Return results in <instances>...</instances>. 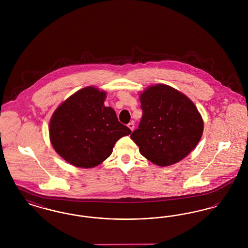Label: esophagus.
Returning a JSON list of instances; mask_svg holds the SVG:
<instances>
[{
    "mask_svg": "<svg viewBox=\"0 0 248 248\" xmlns=\"http://www.w3.org/2000/svg\"><path fill=\"white\" fill-rule=\"evenodd\" d=\"M127 126L129 127L131 131H133L134 128H135V124H134V122H131V123H129V124H127Z\"/></svg>",
    "mask_w": 248,
    "mask_h": 248,
    "instance_id": "obj_1",
    "label": "esophagus"
}]
</instances>
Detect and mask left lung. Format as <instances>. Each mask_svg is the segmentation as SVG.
I'll use <instances>...</instances> for the list:
<instances>
[{
  "mask_svg": "<svg viewBox=\"0 0 248 248\" xmlns=\"http://www.w3.org/2000/svg\"><path fill=\"white\" fill-rule=\"evenodd\" d=\"M141 121L130 136L154 165L184 159L200 141L203 121L193 102L177 89L158 83L140 94Z\"/></svg>",
  "mask_w": 248,
  "mask_h": 248,
  "instance_id": "obj_1",
  "label": "left lung"
}]
</instances>
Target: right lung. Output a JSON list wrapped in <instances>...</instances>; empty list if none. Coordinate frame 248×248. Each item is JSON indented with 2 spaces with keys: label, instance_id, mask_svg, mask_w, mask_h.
Returning a JSON list of instances; mask_svg holds the SVG:
<instances>
[{
  "label": "right lung",
  "instance_id": "1",
  "mask_svg": "<svg viewBox=\"0 0 248 248\" xmlns=\"http://www.w3.org/2000/svg\"><path fill=\"white\" fill-rule=\"evenodd\" d=\"M106 92L87 86L61 103L49 124L55 151L71 165L92 168L112 153L115 143L131 130L121 124L114 109L105 107Z\"/></svg>",
  "mask_w": 248,
  "mask_h": 248
}]
</instances>
